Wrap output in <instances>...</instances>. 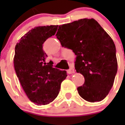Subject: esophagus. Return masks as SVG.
<instances>
[{
  "mask_svg": "<svg viewBox=\"0 0 125 125\" xmlns=\"http://www.w3.org/2000/svg\"><path fill=\"white\" fill-rule=\"evenodd\" d=\"M67 72H68V74H73V73H74V72H75V71H74V69L73 68H71L70 69H68Z\"/></svg>",
  "mask_w": 125,
  "mask_h": 125,
  "instance_id": "obj_1",
  "label": "esophagus"
}]
</instances>
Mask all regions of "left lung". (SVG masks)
Segmentation results:
<instances>
[{"label": "left lung", "instance_id": "1", "mask_svg": "<svg viewBox=\"0 0 125 125\" xmlns=\"http://www.w3.org/2000/svg\"><path fill=\"white\" fill-rule=\"evenodd\" d=\"M62 47L76 55L75 69L84 83L77 88L86 101H102L114 83L118 69L116 47L108 33L94 19L59 25L56 34Z\"/></svg>", "mask_w": 125, "mask_h": 125}]
</instances>
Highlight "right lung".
Here are the masks:
<instances>
[{"instance_id": "add662e5", "label": "right lung", "mask_w": 125, "mask_h": 125, "mask_svg": "<svg viewBox=\"0 0 125 125\" xmlns=\"http://www.w3.org/2000/svg\"><path fill=\"white\" fill-rule=\"evenodd\" d=\"M57 27H34L15 45V73L27 96L37 105H46L54 101L67 76L66 71L53 68L52 61L46 62L47 56L42 49L44 42L56 34Z\"/></svg>"}]
</instances>
